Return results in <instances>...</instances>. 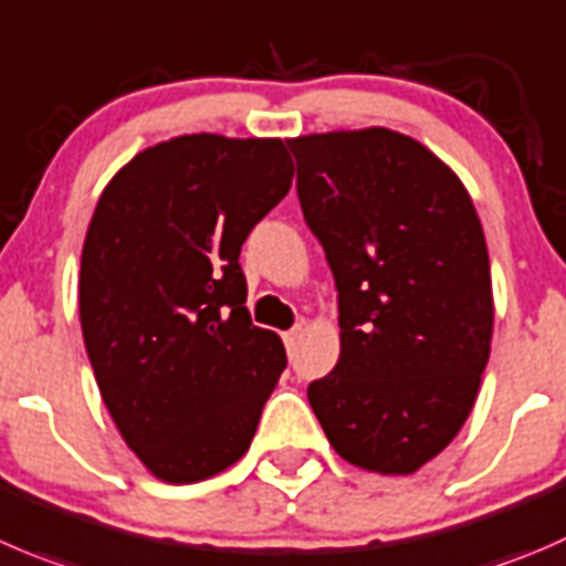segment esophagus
<instances>
[{"label": "esophagus", "instance_id": "esophagus-1", "mask_svg": "<svg viewBox=\"0 0 566 566\" xmlns=\"http://www.w3.org/2000/svg\"><path fill=\"white\" fill-rule=\"evenodd\" d=\"M282 339H284V348H287V354H295V348H298V343H301V326L284 332Z\"/></svg>", "mask_w": 566, "mask_h": 566}]
</instances>
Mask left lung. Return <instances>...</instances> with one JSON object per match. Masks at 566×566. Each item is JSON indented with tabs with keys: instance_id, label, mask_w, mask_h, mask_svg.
I'll return each instance as SVG.
<instances>
[{
	"instance_id": "left-lung-1",
	"label": "left lung",
	"mask_w": 566,
	"mask_h": 566,
	"mask_svg": "<svg viewBox=\"0 0 566 566\" xmlns=\"http://www.w3.org/2000/svg\"><path fill=\"white\" fill-rule=\"evenodd\" d=\"M287 144L337 284L339 359L306 389L312 411L345 462L411 475L462 431L490 361L479 212L451 166L387 126Z\"/></svg>"
}]
</instances>
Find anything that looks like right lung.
<instances>
[{"mask_svg":"<svg viewBox=\"0 0 566 566\" xmlns=\"http://www.w3.org/2000/svg\"><path fill=\"white\" fill-rule=\"evenodd\" d=\"M279 137L199 132L149 146L102 190L80 262V323L129 451L166 484L245 457L287 367L251 323L240 249L287 196Z\"/></svg>","mask_w":566,"mask_h":566,"instance_id":"obj_1","label":"right lung"}]
</instances>
